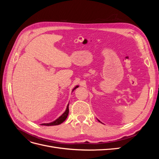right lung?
Wrapping results in <instances>:
<instances>
[{"label":"right lung","instance_id":"add662e5","mask_svg":"<svg viewBox=\"0 0 159 159\" xmlns=\"http://www.w3.org/2000/svg\"><path fill=\"white\" fill-rule=\"evenodd\" d=\"M78 86H76V87L73 89V91L76 89L77 88H78ZM68 113H69V104L68 105V106H67V109L66 110V111L62 114L61 116L58 118L57 119L56 121H54V122H52L50 123H43V124H41L42 125H46V126H52V125H58L61 124V123H63L65 120L66 119L67 117H68Z\"/></svg>","mask_w":159,"mask_h":159}]
</instances>
